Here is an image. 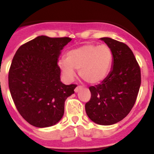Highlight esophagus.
Here are the masks:
<instances>
[{"instance_id":"obj_1","label":"esophagus","mask_w":154,"mask_h":154,"mask_svg":"<svg viewBox=\"0 0 154 154\" xmlns=\"http://www.w3.org/2000/svg\"><path fill=\"white\" fill-rule=\"evenodd\" d=\"M82 89V86H81V85H78V86L76 87L75 89V92H78L80 90V89Z\"/></svg>"}]
</instances>
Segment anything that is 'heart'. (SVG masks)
<instances>
[{"label":"heart","mask_w":154,"mask_h":154,"mask_svg":"<svg viewBox=\"0 0 154 154\" xmlns=\"http://www.w3.org/2000/svg\"><path fill=\"white\" fill-rule=\"evenodd\" d=\"M112 62L113 54L108 45L86 44L68 51L65 59H61L58 65L68 79L74 78L77 69L84 81L94 84L106 77Z\"/></svg>","instance_id":"heart-1"}]
</instances>
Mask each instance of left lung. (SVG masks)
I'll return each mask as SVG.
<instances>
[{
  "label": "left lung",
  "instance_id": "left-lung-1",
  "mask_svg": "<svg viewBox=\"0 0 154 154\" xmlns=\"http://www.w3.org/2000/svg\"><path fill=\"white\" fill-rule=\"evenodd\" d=\"M101 40L112 49L113 67L100 84L89 87L91 98L85 103L89 119L99 125H112L130 113L141 84L140 68L125 43L110 38Z\"/></svg>",
  "mask_w": 154,
  "mask_h": 154
}]
</instances>
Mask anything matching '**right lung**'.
I'll list each match as a JSON object with an SVG mask.
<instances>
[{
	"instance_id": "obj_1",
	"label": "right lung",
	"mask_w": 154,
	"mask_h": 154,
	"mask_svg": "<svg viewBox=\"0 0 154 154\" xmlns=\"http://www.w3.org/2000/svg\"><path fill=\"white\" fill-rule=\"evenodd\" d=\"M72 38L38 36L20 46L8 73L11 95L19 113L31 125L48 127L63 116L65 101L77 85L60 80L58 58Z\"/></svg>"
}]
</instances>
